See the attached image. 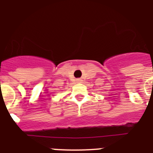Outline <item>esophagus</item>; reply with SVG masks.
<instances>
[{
  "instance_id": "esophagus-1",
  "label": "esophagus",
  "mask_w": 153,
  "mask_h": 153,
  "mask_svg": "<svg viewBox=\"0 0 153 153\" xmlns=\"http://www.w3.org/2000/svg\"><path fill=\"white\" fill-rule=\"evenodd\" d=\"M76 81H77V82H82V79H76Z\"/></svg>"
}]
</instances>
